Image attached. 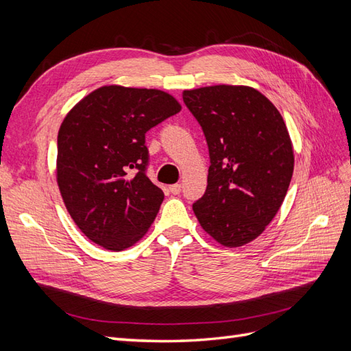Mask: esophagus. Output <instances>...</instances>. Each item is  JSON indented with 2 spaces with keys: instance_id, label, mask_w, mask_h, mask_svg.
I'll use <instances>...</instances> for the list:
<instances>
[{
  "instance_id": "obj_1",
  "label": "esophagus",
  "mask_w": 351,
  "mask_h": 351,
  "mask_svg": "<svg viewBox=\"0 0 351 351\" xmlns=\"http://www.w3.org/2000/svg\"><path fill=\"white\" fill-rule=\"evenodd\" d=\"M169 192H171L173 195H178L180 192H182V184H173V186H169Z\"/></svg>"
}]
</instances>
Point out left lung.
Here are the masks:
<instances>
[{"label": "left lung", "mask_w": 351, "mask_h": 351, "mask_svg": "<svg viewBox=\"0 0 351 351\" xmlns=\"http://www.w3.org/2000/svg\"><path fill=\"white\" fill-rule=\"evenodd\" d=\"M209 149L206 192L193 212L222 246L261 236L289 190L294 154L280 111L249 86L217 84L183 92Z\"/></svg>", "instance_id": "1"}]
</instances>
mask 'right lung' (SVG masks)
<instances>
[{"mask_svg": "<svg viewBox=\"0 0 351 351\" xmlns=\"http://www.w3.org/2000/svg\"><path fill=\"white\" fill-rule=\"evenodd\" d=\"M180 110L167 92L111 84L90 92L61 123L60 193L76 226L98 246L124 250L152 226L164 193L146 176L145 134Z\"/></svg>", "mask_w": 351, "mask_h": 351, "instance_id": "right-lung-1", "label": "right lung"}]
</instances>
